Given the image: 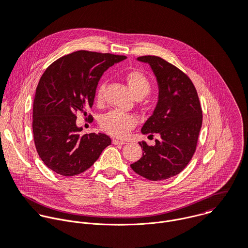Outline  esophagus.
I'll use <instances>...</instances> for the list:
<instances>
[{
    "label": "esophagus",
    "instance_id": "obj_1",
    "mask_svg": "<svg viewBox=\"0 0 248 248\" xmlns=\"http://www.w3.org/2000/svg\"><path fill=\"white\" fill-rule=\"evenodd\" d=\"M125 143H126L125 141L119 140V139H113V144H116V145H124V144H125Z\"/></svg>",
    "mask_w": 248,
    "mask_h": 248
}]
</instances>
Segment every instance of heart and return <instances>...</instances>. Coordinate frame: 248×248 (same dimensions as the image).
<instances>
[{
  "mask_svg": "<svg viewBox=\"0 0 248 248\" xmlns=\"http://www.w3.org/2000/svg\"><path fill=\"white\" fill-rule=\"evenodd\" d=\"M126 83L134 95L135 98L141 99L146 96L151 90V82L148 78L139 70H131L125 75ZM105 83L102 82L99 84L96 90V101L101 103L104 99ZM137 123V120L134 116L129 114H124L116 110L110 111L105 114L100 119L101 128L107 133L117 136L124 137L125 136L130 129H132Z\"/></svg>",
  "mask_w": 248,
  "mask_h": 248,
  "instance_id": "heart-1",
  "label": "heart"
}]
</instances>
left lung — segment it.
I'll return each mask as SVG.
<instances>
[{
	"label": "left lung",
	"mask_w": 248,
	"mask_h": 248,
	"mask_svg": "<svg viewBox=\"0 0 248 248\" xmlns=\"http://www.w3.org/2000/svg\"><path fill=\"white\" fill-rule=\"evenodd\" d=\"M138 61L150 64L159 85V101L153 115L141 128L143 134L160 135L155 145L139 142L143 154L130 165L149 181H162L180 173L191 160L202 125V109L196 88L180 68L157 56Z\"/></svg>",
	"instance_id": "obj_1"
}]
</instances>
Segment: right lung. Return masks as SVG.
<instances>
[{
	"label": "right lung",
	"mask_w": 248,
	"mask_h": 248,
	"mask_svg": "<svg viewBox=\"0 0 248 248\" xmlns=\"http://www.w3.org/2000/svg\"><path fill=\"white\" fill-rule=\"evenodd\" d=\"M125 58L77 51L58 59L45 70L35 92L32 129L39 157L55 172L63 176L79 174L111 144V138L104 133L81 135L77 114L87 116L102 75Z\"/></svg>",
	"instance_id": "right-lung-1"
}]
</instances>
